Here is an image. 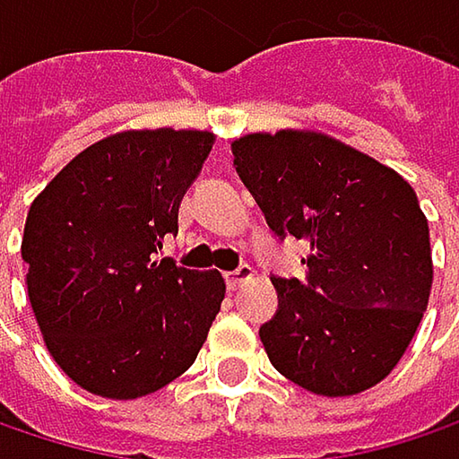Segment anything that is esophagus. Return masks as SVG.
<instances>
[{"instance_id": "obj_1", "label": "esophagus", "mask_w": 459, "mask_h": 459, "mask_svg": "<svg viewBox=\"0 0 459 459\" xmlns=\"http://www.w3.org/2000/svg\"><path fill=\"white\" fill-rule=\"evenodd\" d=\"M255 276V271L249 268V265H238L236 271H230V273H226V284H229V290L233 292V290H238L244 281H249Z\"/></svg>"}]
</instances>
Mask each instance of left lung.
<instances>
[{"instance_id":"left-lung-1","label":"left lung","mask_w":459,"mask_h":459,"mask_svg":"<svg viewBox=\"0 0 459 459\" xmlns=\"http://www.w3.org/2000/svg\"><path fill=\"white\" fill-rule=\"evenodd\" d=\"M230 151L268 229L311 244L303 281L271 279L279 311L260 326L271 364L319 396L377 385L404 356L433 284L412 186L321 133H255Z\"/></svg>"}]
</instances>
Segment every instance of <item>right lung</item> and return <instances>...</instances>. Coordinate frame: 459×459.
Segmentation results:
<instances>
[{"label":"right lung","instance_id":"1","mask_svg":"<svg viewBox=\"0 0 459 459\" xmlns=\"http://www.w3.org/2000/svg\"><path fill=\"white\" fill-rule=\"evenodd\" d=\"M212 133L127 130L74 156L34 199L21 255L49 356L84 391L140 399L180 377L226 298L218 271L156 257Z\"/></svg>","mask_w":459,"mask_h":459}]
</instances>
